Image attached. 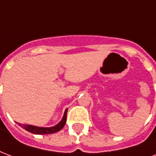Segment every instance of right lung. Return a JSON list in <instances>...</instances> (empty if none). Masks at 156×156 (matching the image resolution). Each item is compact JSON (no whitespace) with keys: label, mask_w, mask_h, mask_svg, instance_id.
I'll use <instances>...</instances> for the list:
<instances>
[{"label":"right lung","mask_w":156,"mask_h":156,"mask_svg":"<svg viewBox=\"0 0 156 156\" xmlns=\"http://www.w3.org/2000/svg\"><path fill=\"white\" fill-rule=\"evenodd\" d=\"M67 108L65 110V113L62 117V119L61 120L60 122L51 127H36L33 125H28V124H21L20 123V126L23 127L28 132H31L33 134H37V135H47V134H52L55 132H59L60 130L62 129V127L65 126L66 121V113H67Z\"/></svg>","instance_id":"obj_1"}]
</instances>
